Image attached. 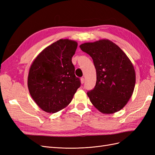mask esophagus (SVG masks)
<instances>
[{
  "mask_svg": "<svg viewBox=\"0 0 155 155\" xmlns=\"http://www.w3.org/2000/svg\"><path fill=\"white\" fill-rule=\"evenodd\" d=\"M84 82H85V78H81V83L83 84V83H84Z\"/></svg>",
  "mask_w": 155,
  "mask_h": 155,
  "instance_id": "1",
  "label": "esophagus"
}]
</instances>
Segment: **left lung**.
<instances>
[{"instance_id":"left-lung-1","label":"left lung","mask_w":155,"mask_h":155,"mask_svg":"<svg viewBox=\"0 0 155 155\" xmlns=\"http://www.w3.org/2000/svg\"><path fill=\"white\" fill-rule=\"evenodd\" d=\"M79 47L92 58L96 83L87 92L93 105L102 113L119 111L132 96L136 81L134 68L118 46L108 39L85 43Z\"/></svg>"}]
</instances>
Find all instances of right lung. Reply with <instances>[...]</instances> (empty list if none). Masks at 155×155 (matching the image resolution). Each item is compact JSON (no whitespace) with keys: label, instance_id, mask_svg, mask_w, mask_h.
I'll list each match as a JSON object with an SVG mask.
<instances>
[{"label":"right lung","instance_id":"add662e5","mask_svg":"<svg viewBox=\"0 0 155 155\" xmlns=\"http://www.w3.org/2000/svg\"><path fill=\"white\" fill-rule=\"evenodd\" d=\"M77 46L74 41L59 39L42 51L31 65L29 92L45 112L54 113L66 107L81 86L72 62Z\"/></svg>","mask_w":155,"mask_h":155}]
</instances>
